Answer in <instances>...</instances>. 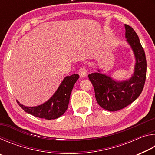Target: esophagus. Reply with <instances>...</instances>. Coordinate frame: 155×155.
<instances>
[{
  "label": "esophagus",
  "mask_w": 155,
  "mask_h": 155,
  "mask_svg": "<svg viewBox=\"0 0 155 155\" xmlns=\"http://www.w3.org/2000/svg\"><path fill=\"white\" fill-rule=\"evenodd\" d=\"M87 70H86L85 68H81L79 70H78V74H79L81 77L82 78L85 77L86 76H87Z\"/></svg>",
  "instance_id": "1"
}]
</instances>
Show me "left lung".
Segmentation results:
<instances>
[{"label":"left lung","mask_w":155,"mask_h":155,"mask_svg":"<svg viewBox=\"0 0 155 155\" xmlns=\"http://www.w3.org/2000/svg\"><path fill=\"white\" fill-rule=\"evenodd\" d=\"M125 27V38L135 57L134 73L129 79L115 81L106 74L98 72L88 75L92 83L95 97L102 108L115 111L129 105L137 99L143 90L146 77V59L140 39L132 27Z\"/></svg>","instance_id":"8db88e82"}]
</instances>
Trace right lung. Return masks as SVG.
<instances>
[{
	"mask_svg": "<svg viewBox=\"0 0 155 155\" xmlns=\"http://www.w3.org/2000/svg\"><path fill=\"white\" fill-rule=\"evenodd\" d=\"M79 76L77 74L65 77L53 96L41 105L26 107L20 104L18 101L17 103L25 112L35 117L46 120L58 118L66 111L70 94Z\"/></svg>",
	"mask_w": 155,
	"mask_h": 155,
	"instance_id": "add662e5",
	"label": "right lung"
}]
</instances>
